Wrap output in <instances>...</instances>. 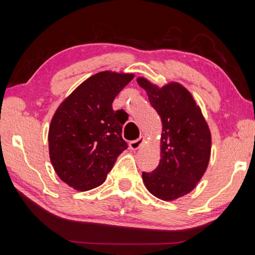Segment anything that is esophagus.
<instances>
[{
  "mask_svg": "<svg viewBox=\"0 0 255 255\" xmlns=\"http://www.w3.org/2000/svg\"><path fill=\"white\" fill-rule=\"evenodd\" d=\"M145 143V137L144 136H140L138 139L136 140H132L129 143V147L132 150H137L138 148H140V146Z\"/></svg>",
  "mask_w": 255,
  "mask_h": 255,
  "instance_id": "34e87169",
  "label": "esophagus"
}]
</instances>
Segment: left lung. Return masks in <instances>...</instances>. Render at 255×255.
<instances>
[{
  "label": "left lung",
  "instance_id": "left-lung-1",
  "mask_svg": "<svg viewBox=\"0 0 255 255\" xmlns=\"http://www.w3.org/2000/svg\"><path fill=\"white\" fill-rule=\"evenodd\" d=\"M137 83L162 120L161 159L153 172H143L144 184L158 199L173 201L191 192L204 176L210 159V129L182 84L170 82L159 88L143 76Z\"/></svg>",
  "mask_w": 255,
  "mask_h": 255
}]
</instances>
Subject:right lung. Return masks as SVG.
<instances>
[{"instance_id": "right-lung-1", "label": "right lung", "mask_w": 255, "mask_h": 255, "mask_svg": "<svg viewBox=\"0 0 255 255\" xmlns=\"http://www.w3.org/2000/svg\"><path fill=\"white\" fill-rule=\"evenodd\" d=\"M133 79L132 73L99 72L60 103L48 131L50 162L59 179L77 191L101 185L120 154L124 110L114 111L116 96Z\"/></svg>"}]
</instances>
